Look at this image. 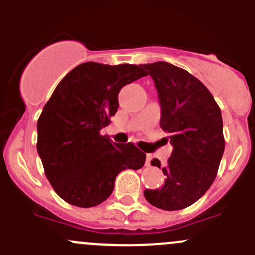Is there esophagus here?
Wrapping results in <instances>:
<instances>
[{
	"mask_svg": "<svg viewBox=\"0 0 255 255\" xmlns=\"http://www.w3.org/2000/svg\"><path fill=\"white\" fill-rule=\"evenodd\" d=\"M150 160H151V155L150 154H148V155H146V161H145L146 165H150Z\"/></svg>",
	"mask_w": 255,
	"mask_h": 255,
	"instance_id": "1",
	"label": "esophagus"
}]
</instances>
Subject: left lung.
Returning <instances> with one entry per match:
<instances>
[{
	"mask_svg": "<svg viewBox=\"0 0 255 255\" xmlns=\"http://www.w3.org/2000/svg\"><path fill=\"white\" fill-rule=\"evenodd\" d=\"M154 80L161 107L160 127L173 153L163 168L160 189L144 191L153 206L166 211L195 204L210 189L225 151L222 115L207 87L186 70L166 61L143 64ZM151 165L160 168L158 159Z\"/></svg>",
	"mask_w": 255,
	"mask_h": 255,
	"instance_id": "1",
	"label": "left lung"
}]
</instances>
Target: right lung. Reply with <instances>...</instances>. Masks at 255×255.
Listing matches in <instances>:
<instances>
[{
	"instance_id": "right-lung-1",
	"label": "right lung",
	"mask_w": 255,
	"mask_h": 255,
	"mask_svg": "<svg viewBox=\"0 0 255 255\" xmlns=\"http://www.w3.org/2000/svg\"><path fill=\"white\" fill-rule=\"evenodd\" d=\"M143 76L138 65L87 61L59 82L45 104L37 123V150L45 176L68 204L97 206L112 194L121 171L145 163L134 144L113 143L100 132L117 112L121 89Z\"/></svg>"
}]
</instances>
